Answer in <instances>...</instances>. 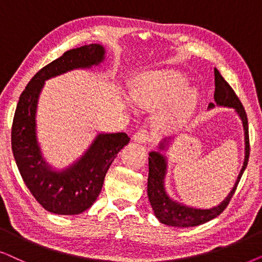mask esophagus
<instances>
[{
	"mask_svg": "<svg viewBox=\"0 0 262 262\" xmlns=\"http://www.w3.org/2000/svg\"><path fill=\"white\" fill-rule=\"evenodd\" d=\"M133 140L135 142H138V144H147L148 141H151V135H149L147 130L141 129V130H139L138 133L134 135Z\"/></svg>",
	"mask_w": 262,
	"mask_h": 262,
	"instance_id": "obj_1",
	"label": "esophagus"
}]
</instances>
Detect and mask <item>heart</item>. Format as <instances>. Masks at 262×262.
I'll list each match as a JSON object with an SVG mask.
<instances>
[{"label":"heart","mask_w":262,"mask_h":262,"mask_svg":"<svg viewBox=\"0 0 262 262\" xmlns=\"http://www.w3.org/2000/svg\"><path fill=\"white\" fill-rule=\"evenodd\" d=\"M187 79L175 72L146 73L133 87V99L144 109H157L167 104L159 120L164 127L176 129L189 120L196 107L199 95L194 87L187 86Z\"/></svg>","instance_id":"heart-1"}]
</instances>
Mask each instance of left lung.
I'll return each mask as SVG.
<instances>
[{"label": "left lung", "mask_w": 262, "mask_h": 262, "mask_svg": "<svg viewBox=\"0 0 262 262\" xmlns=\"http://www.w3.org/2000/svg\"><path fill=\"white\" fill-rule=\"evenodd\" d=\"M214 103L208 104V110L214 109L215 106L229 107L235 110L237 116L239 117L245 132V160H243L242 169L237 176V180L233 184L232 189L226 195V198L218 205L210 208H199L193 207L189 205L183 204L175 200L170 196L165 188V179L167 173V157L165 152L175 137L164 138L159 141L158 147L156 151L148 153V180H147V195L148 201L151 204L153 213L156 218L163 224L169 226H176V228H190L196 226L204 223L210 222L222 213L225 210L231 200L233 193H235L237 184H238L241 177L245 172L247 164L249 159V132H248V118L239 99L230 87L228 82L214 68Z\"/></svg>", "instance_id": "8db88e82"}]
</instances>
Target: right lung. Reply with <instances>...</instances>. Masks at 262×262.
<instances>
[{"mask_svg": "<svg viewBox=\"0 0 262 262\" xmlns=\"http://www.w3.org/2000/svg\"><path fill=\"white\" fill-rule=\"evenodd\" d=\"M106 50L89 44L66 51L41 68L27 83L16 105L12 127V151L26 187L45 210L73 215L86 211L97 200L115 157L130 138L123 133L99 132L82 156L63 169L45 160L37 137L38 100L45 81L74 69L103 63Z\"/></svg>", "mask_w": 262, "mask_h": 262, "instance_id": "right-lung-1", "label": "right lung"}]
</instances>
